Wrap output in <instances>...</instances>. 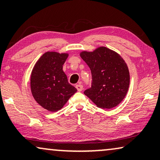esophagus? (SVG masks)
<instances>
[{"mask_svg": "<svg viewBox=\"0 0 160 160\" xmlns=\"http://www.w3.org/2000/svg\"><path fill=\"white\" fill-rule=\"evenodd\" d=\"M76 88H77V90L78 91H82V90L83 88V86L81 84H78L76 85Z\"/></svg>", "mask_w": 160, "mask_h": 160, "instance_id": "34e87169", "label": "esophagus"}]
</instances>
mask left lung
I'll list each match as a JSON object with an SVG mask.
<instances>
[{"label":"left lung","instance_id":"obj_1","mask_svg":"<svg viewBox=\"0 0 160 160\" xmlns=\"http://www.w3.org/2000/svg\"><path fill=\"white\" fill-rule=\"evenodd\" d=\"M80 57L91 71V88L84 92L102 109H111L124 99L130 85L128 65L120 54L104 46L82 51Z\"/></svg>","mask_w":160,"mask_h":160}]
</instances>
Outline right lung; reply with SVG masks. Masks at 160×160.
<instances>
[{"label": "right lung", "instance_id": "obj_1", "mask_svg": "<svg viewBox=\"0 0 160 160\" xmlns=\"http://www.w3.org/2000/svg\"><path fill=\"white\" fill-rule=\"evenodd\" d=\"M66 53L48 51L33 67L30 88L38 104L49 112H57L64 107L77 89L68 82L63 64L68 57Z\"/></svg>", "mask_w": 160, "mask_h": 160}]
</instances>
